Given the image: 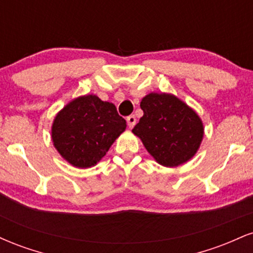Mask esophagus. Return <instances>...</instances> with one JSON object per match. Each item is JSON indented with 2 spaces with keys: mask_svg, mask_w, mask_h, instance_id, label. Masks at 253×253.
Masks as SVG:
<instances>
[{
  "mask_svg": "<svg viewBox=\"0 0 253 253\" xmlns=\"http://www.w3.org/2000/svg\"><path fill=\"white\" fill-rule=\"evenodd\" d=\"M126 121H127V125H128L129 128H133L135 123H136V119H135L134 115H128V117L126 118Z\"/></svg>",
  "mask_w": 253,
  "mask_h": 253,
  "instance_id": "1",
  "label": "esophagus"
}]
</instances>
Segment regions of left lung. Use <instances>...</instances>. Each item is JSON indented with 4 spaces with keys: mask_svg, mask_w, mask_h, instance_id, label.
Returning <instances> with one entry per match:
<instances>
[{
    "mask_svg": "<svg viewBox=\"0 0 253 253\" xmlns=\"http://www.w3.org/2000/svg\"><path fill=\"white\" fill-rule=\"evenodd\" d=\"M140 107L144 115L132 132L159 164L177 167L195 155L203 126L193 109L172 95L155 92L146 95Z\"/></svg>",
    "mask_w": 253,
    "mask_h": 253,
    "instance_id": "1",
    "label": "left lung"
}]
</instances>
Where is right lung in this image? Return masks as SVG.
Returning <instances> with one entry per match:
<instances>
[{"label": "right lung", "instance_id": "right-lung-1", "mask_svg": "<svg viewBox=\"0 0 253 253\" xmlns=\"http://www.w3.org/2000/svg\"><path fill=\"white\" fill-rule=\"evenodd\" d=\"M126 126L114 104L86 95L58 113L52 126V140L69 163L90 168L106 155Z\"/></svg>", "mask_w": 253, "mask_h": 253}]
</instances>
